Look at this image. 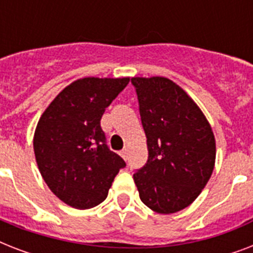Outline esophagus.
<instances>
[{
  "mask_svg": "<svg viewBox=\"0 0 253 253\" xmlns=\"http://www.w3.org/2000/svg\"><path fill=\"white\" fill-rule=\"evenodd\" d=\"M127 152H128V151H127V148H123V150L121 151V156H122L125 160H127Z\"/></svg>",
  "mask_w": 253,
  "mask_h": 253,
  "instance_id": "1",
  "label": "esophagus"
}]
</instances>
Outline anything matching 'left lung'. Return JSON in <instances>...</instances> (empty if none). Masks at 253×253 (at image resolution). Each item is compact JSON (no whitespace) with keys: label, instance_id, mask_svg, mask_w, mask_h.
Here are the masks:
<instances>
[{"label":"left lung","instance_id":"left-lung-1","mask_svg":"<svg viewBox=\"0 0 253 253\" xmlns=\"http://www.w3.org/2000/svg\"><path fill=\"white\" fill-rule=\"evenodd\" d=\"M148 160L134 173L139 197L159 214L188 208L211 177L215 138L186 91L167 77H132Z\"/></svg>","mask_w":253,"mask_h":253}]
</instances>
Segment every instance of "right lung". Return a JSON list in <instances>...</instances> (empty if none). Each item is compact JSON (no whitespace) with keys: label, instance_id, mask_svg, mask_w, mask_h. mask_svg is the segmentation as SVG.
<instances>
[{"label":"right lung","instance_id":"obj_1","mask_svg":"<svg viewBox=\"0 0 253 253\" xmlns=\"http://www.w3.org/2000/svg\"><path fill=\"white\" fill-rule=\"evenodd\" d=\"M130 79L85 77L73 81L42 114L34 134L38 168L51 192L75 209L106 200L126 163L109 150L101 118Z\"/></svg>","mask_w":253,"mask_h":253}]
</instances>
